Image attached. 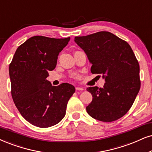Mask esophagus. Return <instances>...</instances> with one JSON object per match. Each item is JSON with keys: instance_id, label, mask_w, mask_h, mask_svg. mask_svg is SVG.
<instances>
[{"instance_id": "34e87169", "label": "esophagus", "mask_w": 152, "mask_h": 152, "mask_svg": "<svg viewBox=\"0 0 152 152\" xmlns=\"http://www.w3.org/2000/svg\"><path fill=\"white\" fill-rule=\"evenodd\" d=\"M76 90H83V88H80V87H76Z\"/></svg>"}]
</instances>
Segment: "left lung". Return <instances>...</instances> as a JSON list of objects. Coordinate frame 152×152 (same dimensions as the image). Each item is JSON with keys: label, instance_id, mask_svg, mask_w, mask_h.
<instances>
[{"label": "left lung", "instance_id": "obj_1", "mask_svg": "<svg viewBox=\"0 0 152 152\" xmlns=\"http://www.w3.org/2000/svg\"><path fill=\"white\" fill-rule=\"evenodd\" d=\"M74 41L87 55L92 74L105 79L102 88H87L93 97L88 114L103 122L118 120L129 111L140 89V65L131 47L108 31L76 36Z\"/></svg>", "mask_w": 152, "mask_h": 152}]
</instances>
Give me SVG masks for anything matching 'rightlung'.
<instances>
[{"instance_id":"right-lung-1","label":"right lung","mask_w":152,"mask_h":152,"mask_svg":"<svg viewBox=\"0 0 152 152\" xmlns=\"http://www.w3.org/2000/svg\"><path fill=\"white\" fill-rule=\"evenodd\" d=\"M69 41V37L33 36L19 46L10 64L11 94L15 106L28 122L37 127L48 128L60 122L75 93L74 86L69 83L53 86L46 79Z\"/></svg>"}]
</instances>
